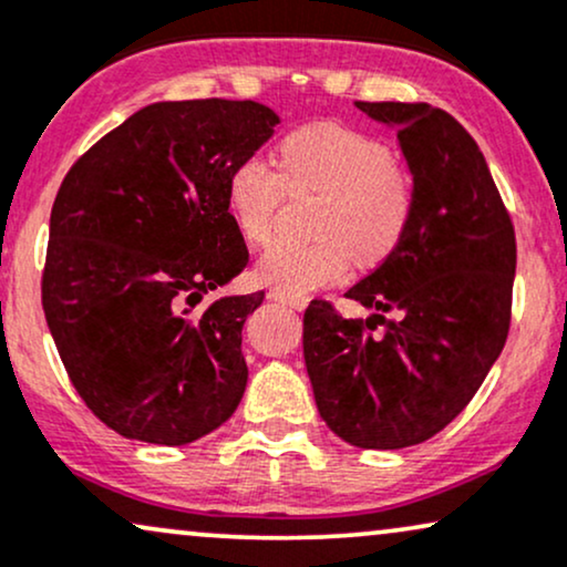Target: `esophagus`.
Here are the masks:
<instances>
[{
    "mask_svg": "<svg viewBox=\"0 0 567 567\" xmlns=\"http://www.w3.org/2000/svg\"><path fill=\"white\" fill-rule=\"evenodd\" d=\"M269 298H271V301H277V303H282V306H290V309H298V311L309 306V298H306V296H290V292L277 290V288L269 290Z\"/></svg>",
    "mask_w": 567,
    "mask_h": 567,
    "instance_id": "1",
    "label": "esophagus"
}]
</instances>
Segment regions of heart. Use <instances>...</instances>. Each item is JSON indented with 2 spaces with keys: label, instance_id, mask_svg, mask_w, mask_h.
<instances>
[{
  "label": "heart",
  "instance_id": "obj_1",
  "mask_svg": "<svg viewBox=\"0 0 567 567\" xmlns=\"http://www.w3.org/2000/svg\"><path fill=\"white\" fill-rule=\"evenodd\" d=\"M322 193L311 243H277L256 264V279L290 296L338 282L359 266H378L399 248L414 216L417 189L391 147L338 124L303 126L279 145L277 168L248 155L231 168L227 206L248 243L275 237L285 195Z\"/></svg>",
  "mask_w": 567,
  "mask_h": 567
}]
</instances>
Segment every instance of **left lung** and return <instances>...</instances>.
Listing matches in <instances>:
<instances>
[{
  "label": "left lung",
  "instance_id": "8db88e82",
  "mask_svg": "<svg viewBox=\"0 0 567 567\" xmlns=\"http://www.w3.org/2000/svg\"><path fill=\"white\" fill-rule=\"evenodd\" d=\"M357 107L395 126L417 203L399 248L346 292L378 313L346 319L313 298L303 357L332 433L359 449H404L441 433L499 359L513 319L515 227L460 121L427 102Z\"/></svg>",
  "mask_w": 567,
  "mask_h": 567
}]
</instances>
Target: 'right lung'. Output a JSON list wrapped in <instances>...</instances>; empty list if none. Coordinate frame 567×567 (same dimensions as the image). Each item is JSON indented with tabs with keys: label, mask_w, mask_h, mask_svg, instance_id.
Listing matches in <instances>:
<instances>
[{
	"label": "right lung",
	"mask_w": 567,
	"mask_h": 567,
	"mask_svg": "<svg viewBox=\"0 0 567 567\" xmlns=\"http://www.w3.org/2000/svg\"><path fill=\"white\" fill-rule=\"evenodd\" d=\"M277 124L254 100L155 102L60 184L44 317L76 393L124 439L184 446L240 404L243 324L264 290L195 309L248 264L227 179Z\"/></svg>",
	"instance_id": "1"
}]
</instances>
